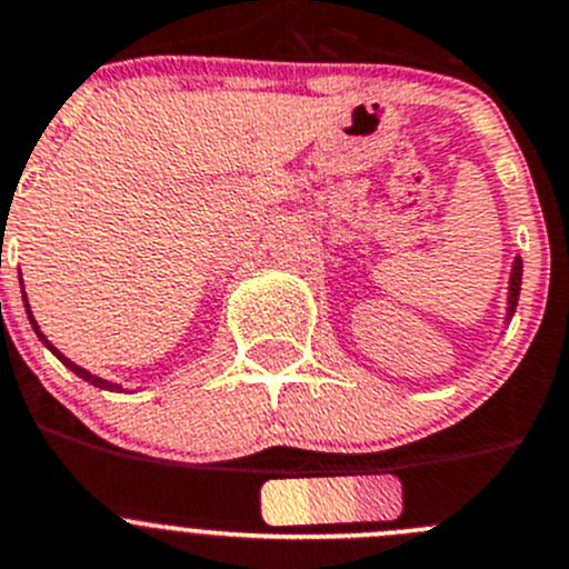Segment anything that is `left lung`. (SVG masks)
I'll list each match as a JSON object with an SVG mask.
<instances>
[{"instance_id": "1", "label": "left lung", "mask_w": 569, "mask_h": 569, "mask_svg": "<svg viewBox=\"0 0 569 569\" xmlns=\"http://www.w3.org/2000/svg\"><path fill=\"white\" fill-rule=\"evenodd\" d=\"M519 289H522V258H517V260H513L511 280H508V317H506V320H511V317H513V311H517Z\"/></svg>"}]
</instances>
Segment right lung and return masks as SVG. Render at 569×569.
Instances as JSON below:
<instances>
[{
	"mask_svg": "<svg viewBox=\"0 0 569 569\" xmlns=\"http://www.w3.org/2000/svg\"><path fill=\"white\" fill-rule=\"evenodd\" d=\"M21 297H24V309H28V320H30V326H33V331H36V333H39V339H41V342H44V345H47V348H50V350H52V353H56V357H58V359H61V362H63V365H67V368H69V370H72V373H76V376H81V379H83V381H89V385L100 387V390H123V387H120V385H111V381H106V379H100V376H92V373H89V370L78 368V365H76V362H69V359H67V357H63L61 350H58V348H56V345H52V342H50V339H47V337H44V333H41V331H39V322H36V320H33V311H30V306H28V295H24V289H21Z\"/></svg>",
	"mask_w": 569,
	"mask_h": 569,
	"instance_id": "add662e5",
	"label": "right lung"
}]
</instances>
